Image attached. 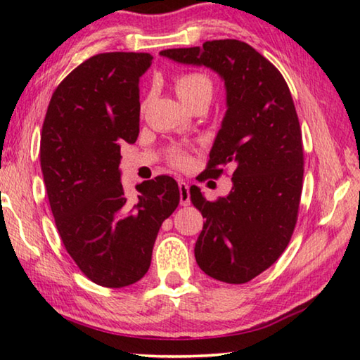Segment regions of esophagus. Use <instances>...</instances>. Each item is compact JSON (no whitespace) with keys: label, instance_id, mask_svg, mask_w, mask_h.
I'll list each match as a JSON object with an SVG mask.
<instances>
[{"label":"esophagus","instance_id":"1","mask_svg":"<svg viewBox=\"0 0 360 360\" xmlns=\"http://www.w3.org/2000/svg\"><path fill=\"white\" fill-rule=\"evenodd\" d=\"M179 203L181 206L191 205V192H188V186L184 181H179Z\"/></svg>","mask_w":360,"mask_h":360}]
</instances>
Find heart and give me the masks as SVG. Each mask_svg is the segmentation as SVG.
Returning a JSON list of instances; mask_svg holds the SVG:
<instances>
[{
    "instance_id": "obj_1",
    "label": "heart",
    "mask_w": 360,
    "mask_h": 360,
    "mask_svg": "<svg viewBox=\"0 0 360 360\" xmlns=\"http://www.w3.org/2000/svg\"><path fill=\"white\" fill-rule=\"evenodd\" d=\"M174 87L178 92L179 98L191 108L200 100H210L212 98V92H214V84H212L211 77L205 72H181L179 76L174 79ZM168 160L176 168H187L192 163V157L188 150L182 148H173L169 149Z\"/></svg>"
}]
</instances>
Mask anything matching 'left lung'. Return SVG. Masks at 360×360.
Listing matches in <instances>:
<instances>
[{"label":"left lung","instance_id":"left-lung-1","mask_svg":"<svg viewBox=\"0 0 360 360\" xmlns=\"http://www.w3.org/2000/svg\"><path fill=\"white\" fill-rule=\"evenodd\" d=\"M160 56L208 66L225 82L227 112L202 181L230 168L233 187L214 202L191 187L193 206L206 217L195 259L217 281L245 284L275 264L297 224L303 143L290 90L275 65L238 39L167 49Z\"/></svg>","mask_w":360,"mask_h":360}]
</instances>
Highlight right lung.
<instances>
[{
  "label": "right lung",
  "instance_id": "right-lung-1",
  "mask_svg": "<svg viewBox=\"0 0 360 360\" xmlns=\"http://www.w3.org/2000/svg\"><path fill=\"white\" fill-rule=\"evenodd\" d=\"M146 52H106L72 70L49 103L41 131V169L65 249L103 288H125L148 273L162 222L179 205L178 182L157 176L120 182V144L139 133V77Z\"/></svg>",
  "mask_w": 360,
  "mask_h": 360
}]
</instances>
